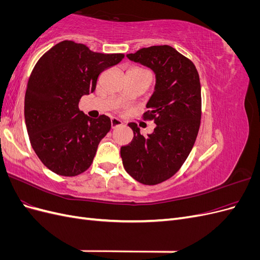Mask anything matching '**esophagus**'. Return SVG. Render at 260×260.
Listing matches in <instances>:
<instances>
[{
  "label": "esophagus",
  "mask_w": 260,
  "mask_h": 260,
  "mask_svg": "<svg viewBox=\"0 0 260 260\" xmlns=\"http://www.w3.org/2000/svg\"><path fill=\"white\" fill-rule=\"evenodd\" d=\"M111 124H112V128L114 129V128H117V127H119V125H121L122 121L120 119H118V118H112Z\"/></svg>",
  "instance_id": "obj_1"
}]
</instances>
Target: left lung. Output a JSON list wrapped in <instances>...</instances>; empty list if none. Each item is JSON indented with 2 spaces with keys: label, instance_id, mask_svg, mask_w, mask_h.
<instances>
[{
  "label": "left lung",
  "instance_id": "obj_1",
  "mask_svg": "<svg viewBox=\"0 0 260 260\" xmlns=\"http://www.w3.org/2000/svg\"><path fill=\"white\" fill-rule=\"evenodd\" d=\"M127 57L155 73V91L143 118L154 120L156 128L144 137L136 122L128 124L135 136L120 148L122 164L140 183L158 184L181 168L198 137L202 117L200 76L193 61L169 45L143 48Z\"/></svg>",
  "mask_w": 260,
  "mask_h": 260
}]
</instances>
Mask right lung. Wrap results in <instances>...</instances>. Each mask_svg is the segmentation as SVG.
Instances as JSON below:
<instances>
[{
    "label": "right lung",
    "instance_id": "obj_1",
    "mask_svg": "<svg viewBox=\"0 0 260 260\" xmlns=\"http://www.w3.org/2000/svg\"><path fill=\"white\" fill-rule=\"evenodd\" d=\"M123 57L65 40L38 60L26 90L25 120L31 146L55 174L75 177L91 166L112 124L105 115H84L79 102L95 91L100 74Z\"/></svg>",
    "mask_w": 260,
    "mask_h": 260
}]
</instances>
